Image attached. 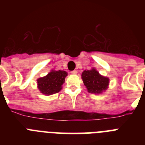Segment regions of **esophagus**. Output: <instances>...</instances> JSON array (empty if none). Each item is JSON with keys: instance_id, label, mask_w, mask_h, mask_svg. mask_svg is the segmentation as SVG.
<instances>
[{"instance_id": "1", "label": "esophagus", "mask_w": 145, "mask_h": 145, "mask_svg": "<svg viewBox=\"0 0 145 145\" xmlns=\"http://www.w3.org/2000/svg\"><path fill=\"white\" fill-rule=\"evenodd\" d=\"M71 73L72 74V75H76V74H77V71H76V70H73V71L71 72Z\"/></svg>"}]
</instances>
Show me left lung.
<instances>
[{
	"instance_id": "8db88e82",
	"label": "left lung",
	"mask_w": 145,
	"mask_h": 145,
	"mask_svg": "<svg viewBox=\"0 0 145 145\" xmlns=\"http://www.w3.org/2000/svg\"><path fill=\"white\" fill-rule=\"evenodd\" d=\"M81 78L87 90L91 93H101L108 88V78L102 76L94 68L91 70H84L82 72Z\"/></svg>"
}]
</instances>
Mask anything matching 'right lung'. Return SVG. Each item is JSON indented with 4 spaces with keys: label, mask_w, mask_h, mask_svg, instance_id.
<instances>
[{
    "label": "right lung",
    "mask_w": 145,
    "mask_h": 145,
    "mask_svg": "<svg viewBox=\"0 0 145 145\" xmlns=\"http://www.w3.org/2000/svg\"><path fill=\"white\" fill-rule=\"evenodd\" d=\"M67 75V72L64 70H52L47 75L37 80L38 89L47 96L58 93L62 88Z\"/></svg>",
    "instance_id": "1"
}]
</instances>
